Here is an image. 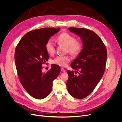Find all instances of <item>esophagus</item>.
<instances>
[{
    "instance_id": "obj_1",
    "label": "esophagus",
    "mask_w": 122,
    "mask_h": 122,
    "mask_svg": "<svg viewBox=\"0 0 122 122\" xmlns=\"http://www.w3.org/2000/svg\"><path fill=\"white\" fill-rule=\"evenodd\" d=\"M61 71L62 72H65V71H66V70L63 68H61Z\"/></svg>"
}]
</instances>
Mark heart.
<instances>
[{
	"label": "heart",
	"instance_id": "heart-1",
	"mask_svg": "<svg viewBox=\"0 0 122 122\" xmlns=\"http://www.w3.org/2000/svg\"><path fill=\"white\" fill-rule=\"evenodd\" d=\"M56 41L59 44L63 45L67 47L68 52L73 55H76L80 52L82 48V44L76 41L73 36L67 33H63L58 36ZM46 49L50 55H53L55 52V45L52 40H49L46 43ZM70 61L68 56H58L53 61V63L60 66H65Z\"/></svg>",
	"mask_w": 122,
	"mask_h": 122
}]
</instances>
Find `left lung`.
Wrapping results in <instances>:
<instances>
[{
	"instance_id": "1",
	"label": "left lung",
	"mask_w": 122,
	"mask_h": 122,
	"mask_svg": "<svg viewBox=\"0 0 122 122\" xmlns=\"http://www.w3.org/2000/svg\"><path fill=\"white\" fill-rule=\"evenodd\" d=\"M71 32L81 39L82 49L72 62L71 67L78 72L67 70L68 79L66 85L69 93L73 97L82 99L92 92L102 78L105 70L107 51L100 37L88 29L70 28Z\"/></svg>"
}]
</instances>
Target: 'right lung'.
Here are the masks:
<instances>
[{"label": "right lung", "mask_w": 122, "mask_h": 122, "mask_svg": "<svg viewBox=\"0 0 122 122\" xmlns=\"http://www.w3.org/2000/svg\"><path fill=\"white\" fill-rule=\"evenodd\" d=\"M60 28H42L25 34L15 48V60L20 82L30 96L43 99L50 93L53 81L60 72V66L51 65L47 73L43 64L49 59L46 44Z\"/></svg>", "instance_id": "1"}]
</instances>
